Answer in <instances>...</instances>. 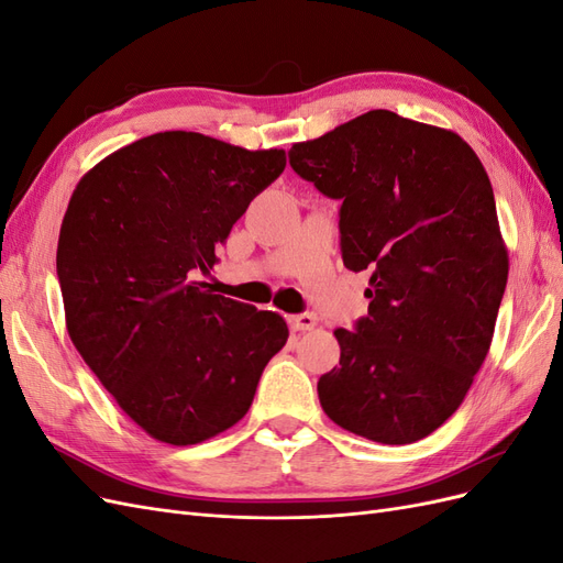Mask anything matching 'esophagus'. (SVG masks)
I'll return each mask as SVG.
<instances>
[{
  "label": "esophagus",
  "instance_id": "34e87169",
  "mask_svg": "<svg viewBox=\"0 0 563 563\" xmlns=\"http://www.w3.org/2000/svg\"><path fill=\"white\" fill-rule=\"evenodd\" d=\"M291 331H312L317 327V317L312 312H302V314H291L286 319Z\"/></svg>",
  "mask_w": 563,
  "mask_h": 563
}]
</instances>
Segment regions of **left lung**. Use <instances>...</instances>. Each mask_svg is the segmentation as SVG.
I'll list each match as a JSON object with an SVG mask.
<instances>
[{
    "instance_id": "8db88e82",
    "label": "left lung",
    "mask_w": 563,
    "mask_h": 563,
    "mask_svg": "<svg viewBox=\"0 0 563 563\" xmlns=\"http://www.w3.org/2000/svg\"><path fill=\"white\" fill-rule=\"evenodd\" d=\"M288 162L343 201V263L371 269L368 317L333 331L323 413L378 444H413L457 411L496 329L509 258L490 180L457 133L389 110L296 143Z\"/></svg>"
}]
</instances>
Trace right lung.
I'll use <instances>...</instances> for the list:
<instances>
[{
  "mask_svg": "<svg viewBox=\"0 0 563 563\" xmlns=\"http://www.w3.org/2000/svg\"><path fill=\"white\" fill-rule=\"evenodd\" d=\"M284 166V150L164 131L112 152L75 187L56 253L65 327L152 439L190 446L232 428L286 345L284 317L195 282Z\"/></svg>",
  "mask_w": 563,
  "mask_h": 563,
  "instance_id": "1",
  "label": "right lung"
}]
</instances>
